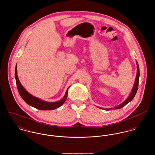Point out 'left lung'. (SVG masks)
<instances>
[{
	"label": "left lung",
	"mask_w": 155,
	"mask_h": 155,
	"mask_svg": "<svg viewBox=\"0 0 155 155\" xmlns=\"http://www.w3.org/2000/svg\"><path fill=\"white\" fill-rule=\"evenodd\" d=\"M136 64H137V75H136V78H135V83L134 84V87H133V89L130 94V95L128 97V98L123 102L122 103L120 104H119V106L114 107V108H102V107H99L100 109H104V110H110L112 109H121L122 107H123L124 106H125V105H127L128 103H130V101H131L133 100L134 97H135L137 89H138V82H139V77H140V69H139V66L138 64V62L136 61Z\"/></svg>",
	"instance_id": "obj_1"
}]
</instances>
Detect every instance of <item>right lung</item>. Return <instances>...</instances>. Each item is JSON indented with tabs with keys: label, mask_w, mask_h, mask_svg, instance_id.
Segmentation results:
<instances>
[{
	"label": "right lung",
	"mask_w": 155,
	"mask_h": 155,
	"mask_svg": "<svg viewBox=\"0 0 155 155\" xmlns=\"http://www.w3.org/2000/svg\"><path fill=\"white\" fill-rule=\"evenodd\" d=\"M15 78L16 80L17 87L18 90V92L20 96L21 97V98L23 99V100L28 105L37 109L42 110H54L61 106L66 100L67 98V94H68V89L70 88V87L67 89L66 94L61 100L56 102H48L32 95L31 94L28 93L25 90V89L22 87L18 77L17 65L15 66Z\"/></svg>",
	"instance_id": "1"
}]
</instances>
